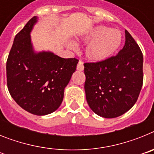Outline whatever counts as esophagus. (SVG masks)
<instances>
[{"mask_svg":"<svg viewBox=\"0 0 154 154\" xmlns=\"http://www.w3.org/2000/svg\"><path fill=\"white\" fill-rule=\"evenodd\" d=\"M84 69V65H83V62H82V61H79L77 65V70L79 71H82Z\"/></svg>","mask_w":154,"mask_h":154,"instance_id":"1","label":"esophagus"}]
</instances>
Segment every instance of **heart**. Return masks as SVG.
Segmentation results:
<instances>
[{
  "mask_svg": "<svg viewBox=\"0 0 154 154\" xmlns=\"http://www.w3.org/2000/svg\"><path fill=\"white\" fill-rule=\"evenodd\" d=\"M79 42L87 44L85 48V56L92 62H101L116 52L123 42V35L118 29H112L105 25H97L90 28L82 35L76 38ZM67 46L75 49V42L69 41Z\"/></svg>",
  "mask_w": 154,
  "mask_h": 154,
  "instance_id": "b5f03b06",
  "label": "heart"
}]
</instances>
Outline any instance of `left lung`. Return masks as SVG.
Listing matches in <instances>:
<instances>
[{"instance_id": "obj_1", "label": "left lung", "mask_w": 154, "mask_h": 154, "mask_svg": "<svg viewBox=\"0 0 154 154\" xmlns=\"http://www.w3.org/2000/svg\"><path fill=\"white\" fill-rule=\"evenodd\" d=\"M124 47L116 56L84 64L85 92L91 109L103 118H116L130 110L143 85L142 51L125 30Z\"/></svg>"}]
</instances>
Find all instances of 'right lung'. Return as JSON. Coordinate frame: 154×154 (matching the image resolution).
Wrapping results in <instances>:
<instances>
[{"label":"right lung","instance_id":"obj_1","mask_svg":"<svg viewBox=\"0 0 154 154\" xmlns=\"http://www.w3.org/2000/svg\"><path fill=\"white\" fill-rule=\"evenodd\" d=\"M38 21L37 16L32 17L14 39L7 61V83L11 96L21 108L45 116L61 106L79 60L61 58L49 51H35L31 32Z\"/></svg>","mask_w":154,"mask_h":154}]
</instances>
